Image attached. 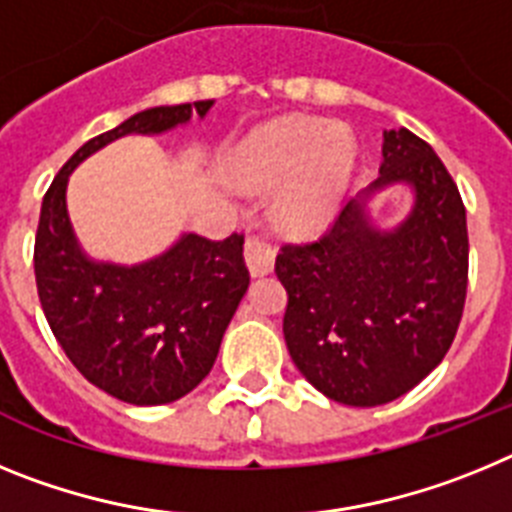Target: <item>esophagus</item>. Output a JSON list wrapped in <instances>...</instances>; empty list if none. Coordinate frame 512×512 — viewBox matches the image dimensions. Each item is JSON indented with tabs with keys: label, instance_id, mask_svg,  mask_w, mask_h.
<instances>
[{
	"label": "esophagus",
	"instance_id": "obj_1",
	"mask_svg": "<svg viewBox=\"0 0 512 512\" xmlns=\"http://www.w3.org/2000/svg\"><path fill=\"white\" fill-rule=\"evenodd\" d=\"M274 259H277V251L264 241V238H246V264L251 277H266L274 269Z\"/></svg>",
	"mask_w": 512,
	"mask_h": 512
}]
</instances>
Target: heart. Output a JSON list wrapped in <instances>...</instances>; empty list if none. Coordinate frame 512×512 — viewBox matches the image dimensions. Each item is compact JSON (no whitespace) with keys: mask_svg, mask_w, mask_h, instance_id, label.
<instances>
[{"mask_svg":"<svg viewBox=\"0 0 512 512\" xmlns=\"http://www.w3.org/2000/svg\"><path fill=\"white\" fill-rule=\"evenodd\" d=\"M356 166V140L343 125L312 117H274L230 153L225 174L235 189L271 192L269 215L292 235L320 233L341 210Z\"/></svg>","mask_w":512,"mask_h":512,"instance_id":"obj_1","label":"heart"}]
</instances>
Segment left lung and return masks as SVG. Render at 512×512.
<instances>
[{"label": "left lung", "mask_w": 512, "mask_h": 512, "mask_svg": "<svg viewBox=\"0 0 512 512\" xmlns=\"http://www.w3.org/2000/svg\"><path fill=\"white\" fill-rule=\"evenodd\" d=\"M395 183L411 189L414 205L395 229H379L371 200ZM467 269V210L454 179L418 135L384 130L377 179L318 243L277 256L289 356L330 400L354 408L397 400L449 351Z\"/></svg>", "instance_id": "8db88e82"}]
</instances>
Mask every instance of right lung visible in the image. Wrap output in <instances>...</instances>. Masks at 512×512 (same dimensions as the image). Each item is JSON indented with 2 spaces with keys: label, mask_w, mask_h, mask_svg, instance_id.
Instances as JSON below:
<instances>
[{
  "label": "right lung",
  "mask_w": 512,
  "mask_h": 512,
  "mask_svg": "<svg viewBox=\"0 0 512 512\" xmlns=\"http://www.w3.org/2000/svg\"><path fill=\"white\" fill-rule=\"evenodd\" d=\"M212 104L151 107L97 135L63 164L40 207L35 282L48 325L94 387L130 405L174 402L210 374L251 282L243 235L207 241L182 233L140 264L92 259L66 210L69 176L112 140L169 133L205 117Z\"/></svg>",
  "instance_id": "add662e5"
}]
</instances>
